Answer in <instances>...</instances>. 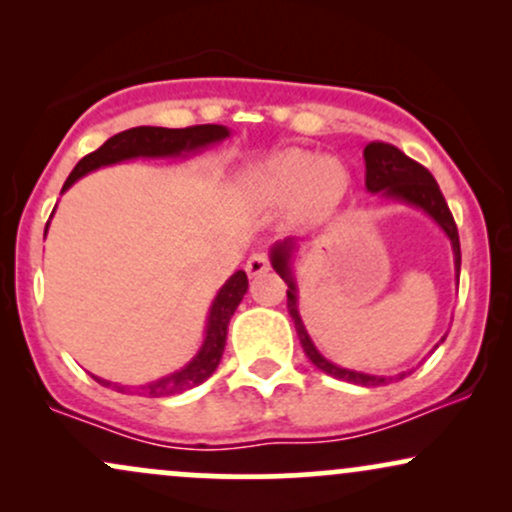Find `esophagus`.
<instances>
[{"label":"esophagus","mask_w":512,"mask_h":512,"mask_svg":"<svg viewBox=\"0 0 512 512\" xmlns=\"http://www.w3.org/2000/svg\"><path fill=\"white\" fill-rule=\"evenodd\" d=\"M245 272L250 276H260L264 272H269V255L267 252H252L248 257V264H245Z\"/></svg>","instance_id":"esophagus-1"}]
</instances>
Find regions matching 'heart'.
<instances>
[{
    "mask_svg": "<svg viewBox=\"0 0 512 512\" xmlns=\"http://www.w3.org/2000/svg\"><path fill=\"white\" fill-rule=\"evenodd\" d=\"M262 182L274 197L286 199L301 192V202L308 209H327L342 197L344 170L332 158L286 151L267 163Z\"/></svg>",
    "mask_w": 512,
    "mask_h": 512,
    "instance_id": "1",
    "label": "heart"
}]
</instances>
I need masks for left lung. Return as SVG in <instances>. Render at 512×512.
<instances>
[{
    "label": "left lung",
    "instance_id": "1",
    "mask_svg": "<svg viewBox=\"0 0 512 512\" xmlns=\"http://www.w3.org/2000/svg\"><path fill=\"white\" fill-rule=\"evenodd\" d=\"M363 158H366V187L370 192H383L387 197H395L399 202L414 204V207H421L428 216H433L440 228L448 233L450 243H452V252H455V269L457 276H460V236H457V223L452 219L448 202H445L443 192H440L436 178L428 173V168L416 163L414 158H409L407 154L397 149V146L387 144V142H370L363 151ZM289 257H291V240H284V243L274 245L272 250V267L276 269V274L289 284V315L293 317V325H296L298 339H301V346L305 351V356L315 363L317 368L325 370L327 375L332 378L346 380V383L354 385H363V387H378V385H387L390 380L397 378H385V375H368V373H356V370H346L334 366V363L327 361L317 354V349L310 342L308 332H305L301 315H298L296 308V286H293L291 279V269H289ZM411 373V370H409ZM402 373L399 378H404Z\"/></svg>",
    "mask_w": 512,
    "mask_h": 512
}]
</instances>
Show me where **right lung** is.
I'll use <instances>...</instances> for the list:
<instances>
[{
	"instance_id": "obj_1",
	"label": "right lung",
	"mask_w": 512,
	"mask_h": 512,
	"mask_svg": "<svg viewBox=\"0 0 512 512\" xmlns=\"http://www.w3.org/2000/svg\"><path fill=\"white\" fill-rule=\"evenodd\" d=\"M223 137H228V129L221 125H192L185 129H168V127L125 129V132L110 137L101 149L91 151V154L81 158V161L76 163V168L69 173L62 192L67 190V187H72L81 175L88 173V170L110 166V163L125 161V158H134V156H173V154H180V151H192V149H199V146L221 142ZM245 291H248V274L236 272L226 281V286L219 291L214 305H211L207 339H204L199 354L192 358L185 368L178 370V373L156 380V383L151 385L139 387L142 395L146 397L175 395V392L190 390V387L204 383V380L214 373L221 361L223 346H226L228 322H231V315L236 313L238 303L243 301ZM96 380L101 385H110L101 378ZM113 390L125 392V387L113 385Z\"/></svg>"
}]
</instances>
